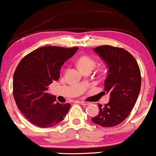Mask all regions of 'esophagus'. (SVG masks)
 I'll list each match as a JSON object with an SVG mask.
<instances>
[{"label": "esophagus", "instance_id": "esophagus-1", "mask_svg": "<svg viewBox=\"0 0 156 156\" xmlns=\"http://www.w3.org/2000/svg\"><path fill=\"white\" fill-rule=\"evenodd\" d=\"M80 104H82L83 105H89L90 103H88V102H85V101H83V100H81V101L80 102Z\"/></svg>", "mask_w": 156, "mask_h": 156}]
</instances>
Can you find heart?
<instances>
[{"label": "heart", "instance_id": "b5f03b06", "mask_svg": "<svg viewBox=\"0 0 156 156\" xmlns=\"http://www.w3.org/2000/svg\"><path fill=\"white\" fill-rule=\"evenodd\" d=\"M96 61L94 58L88 56H82L77 59L76 65L79 69L81 71H85V70H91L96 66ZM103 69L101 70V72H103Z\"/></svg>", "mask_w": 156, "mask_h": 156}]
</instances>
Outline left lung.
I'll return each mask as SVG.
<instances>
[{
    "instance_id": "obj_1",
    "label": "left lung",
    "mask_w": 156,
    "mask_h": 156,
    "mask_svg": "<svg viewBox=\"0 0 156 156\" xmlns=\"http://www.w3.org/2000/svg\"><path fill=\"white\" fill-rule=\"evenodd\" d=\"M94 50L108 67L103 92L109 93L110 98L103 106L98 104L100 112L91 120L101 126L113 127L121 123L135 106L141 85L140 68L134 56L123 48L102 45Z\"/></svg>"
}]
</instances>
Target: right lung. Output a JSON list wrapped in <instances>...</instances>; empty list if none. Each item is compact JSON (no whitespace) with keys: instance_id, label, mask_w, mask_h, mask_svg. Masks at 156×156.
<instances>
[{"instance_id":"right-lung-1","label":"right lung","mask_w":156,"mask_h":156,"mask_svg":"<svg viewBox=\"0 0 156 156\" xmlns=\"http://www.w3.org/2000/svg\"><path fill=\"white\" fill-rule=\"evenodd\" d=\"M77 50V47H42L25 56L18 65L13 76V96L18 108L33 124L48 128L65 119L71 104L56 102L48 89L58 80L65 62Z\"/></svg>"}]
</instances>
